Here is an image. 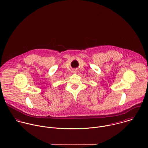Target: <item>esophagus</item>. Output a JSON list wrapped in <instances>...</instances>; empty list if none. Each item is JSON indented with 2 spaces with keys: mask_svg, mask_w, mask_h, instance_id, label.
Masks as SVG:
<instances>
[{
  "mask_svg": "<svg viewBox=\"0 0 148 148\" xmlns=\"http://www.w3.org/2000/svg\"><path fill=\"white\" fill-rule=\"evenodd\" d=\"M74 73H76V71H74Z\"/></svg>",
  "mask_w": 148,
  "mask_h": 148,
  "instance_id": "esophagus-1",
  "label": "esophagus"
}]
</instances>
